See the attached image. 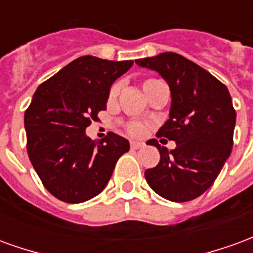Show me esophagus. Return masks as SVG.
Listing matches in <instances>:
<instances>
[{
	"label": "esophagus",
	"mask_w": 253,
	"mask_h": 253,
	"mask_svg": "<svg viewBox=\"0 0 253 253\" xmlns=\"http://www.w3.org/2000/svg\"><path fill=\"white\" fill-rule=\"evenodd\" d=\"M143 146H145V145H143L142 142H135V141H132L131 142V149H134V150L143 148Z\"/></svg>",
	"instance_id": "esophagus-1"
}]
</instances>
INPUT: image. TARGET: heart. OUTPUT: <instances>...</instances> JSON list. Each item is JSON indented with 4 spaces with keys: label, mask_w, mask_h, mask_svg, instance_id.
I'll return each mask as SVG.
<instances>
[{
    "label": "heart",
    "mask_w": 253,
    "mask_h": 253,
    "mask_svg": "<svg viewBox=\"0 0 253 253\" xmlns=\"http://www.w3.org/2000/svg\"><path fill=\"white\" fill-rule=\"evenodd\" d=\"M156 84H160V81L159 80H154V78H149V80H146V81H143V90L146 92V90H149L152 86H154ZM119 90H121V85H119V84H115V85H112V86H111L110 94H108V99H110V101H114V100L118 97ZM128 131H130V134H132V135H137V137H139V135H143V134H145L146 128H145L143 125H139V123H132V125L128 126Z\"/></svg>",
    "instance_id": "obj_1"
}]
</instances>
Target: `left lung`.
<instances>
[{"mask_svg":"<svg viewBox=\"0 0 253 253\" xmlns=\"http://www.w3.org/2000/svg\"><path fill=\"white\" fill-rule=\"evenodd\" d=\"M137 65L157 72L170 89L169 119L157 137L176 149H159L160 161L145 172L150 188L172 202H187L212 186L233 148L236 111L228 88L212 74L176 52L142 58Z\"/></svg>","mask_w":253,"mask_h":253,"instance_id":"1","label":"left lung"}]
</instances>
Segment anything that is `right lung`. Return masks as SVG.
Listing matches in <instances>:
<instances>
[{
    "label": "right lung",
    "instance_id": "1",
    "mask_svg": "<svg viewBox=\"0 0 253 253\" xmlns=\"http://www.w3.org/2000/svg\"><path fill=\"white\" fill-rule=\"evenodd\" d=\"M134 61L85 55L41 84L25 111L27 152L43 186L67 203L99 195L118 159L130 150L126 138L108 132L100 142L86 127L107 108L110 89Z\"/></svg>",
    "mask_w": 253,
    "mask_h": 253
}]
</instances>
